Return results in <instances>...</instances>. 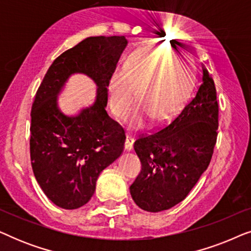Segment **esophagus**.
Masks as SVG:
<instances>
[{"label":"esophagus","instance_id":"obj_1","mask_svg":"<svg viewBox=\"0 0 251 251\" xmlns=\"http://www.w3.org/2000/svg\"><path fill=\"white\" fill-rule=\"evenodd\" d=\"M133 143H135V138H133L132 136H126V144H125V147L126 151H131L133 149Z\"/></svg>","mask_w":251,"mask_h":251}]
</instances>
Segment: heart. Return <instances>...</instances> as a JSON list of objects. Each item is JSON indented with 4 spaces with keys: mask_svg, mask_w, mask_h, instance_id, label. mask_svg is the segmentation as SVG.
Returning <instances> with one entry per match:
<instances>
[{
    "mask_svg": "<svg viewBox=\"0 0 251 251\" xmlns=\"http://www.w3.org/2000/svg\"><path fill=\"white\" fill-rule=\"evenodd\" d=\"M194 88V74L176 51L146 47L126 58L109 77V105L119 119H125L137 101L140 105L130 118L132 129H142L154 116L167 121L179 113Z\"/></svg>",
    "mask_w": 251,
    "mask_h": 251,
    "instance_id": "b5f03b06",
    "label": "heart"
}]
</instances>
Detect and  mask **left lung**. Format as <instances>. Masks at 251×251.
I'll use <instances>...</instances> for the list:
<instances>
[{
  "mask_svg": "<svg viewBox=\"0 0 251 251\" xmlns=\"http://www.w3.org/2000/svg\"><path fill=\"white\" fill-rule=\"evenodd\" d=\"M202 84L169 125L135 142L142 170L130 193L143 210H167L187 197L210 163L218 135V101L212 77Z\"/></svg>",
  "mask_w": 251,
  "mask_h": 251,
  "instance_id": "1",
  "label": "left lung"
}]
</instances>
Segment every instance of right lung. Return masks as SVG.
Listing matches in <instances>:
<instances>
[{
    "mask_svg": "<svg viewBox=\"0 0 251 251\" xmlns=\"http://www.w3.org/2000/svg\"><path fill=\"white\" fill-rule=\"evenodd\" d=\"M128 44L125 36H91L57 57L37 89L30 112V163L44 194L63 209L90 200L99 174L125 149V130L106 112L112 72ZM74 73L98 84L95 104L76 117L57 108V94Z\"/></svg>",
    "mask_w": 251,
    "mask_h": 251,
    "instance_id": "obj_1",
    "label": "right lung"
}]
</instances>
